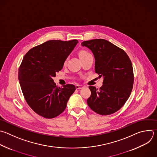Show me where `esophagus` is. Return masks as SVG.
<instances>
[{"label":"esophagus","instance_id":"34e87169","mask_svg":"<svg viewBox=\"0 0 157 157\" xmlns=\"http://www.w3.org/2000/svg\"><path fill=\"white\" fill-rule=\"evenodd\" d=\"M84 87L82 85H76V89H81Z\"/></svg>","mask_w":157,"mask_h":157}]
</instances>
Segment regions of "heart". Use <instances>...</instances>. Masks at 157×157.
Returning a JSON list of instances; mask_svg holds the SVG:
<instances>
[{"label": "heart", "instance_id": "obj_1", "mask_svg": "<svg viewBox=\"0 0 157 157\" xmlns=\"http://www.w3.org/2000/svg\"><path fill=\"white\" fill-rule=\"evenodd\" d=\"M90 53L89 52H88L86 50H81L79 51V56L80 57V59H82V58H84V57H87L89 56H90ZM66 62V61H65Z\"/></svg>", "mask_w": 157, "mask_h": 157}]
</instances>
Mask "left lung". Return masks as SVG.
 <instances>
[{"mask_svg": "<svg viewBox=\"0 0 157 157\" xmlns=\"http://www.w3.org/2000/svg\"><path fill=\"white\" fill-rule=\"evenodd\" d=\"M93 52L95 71L103 77L99 89L89 86L91 95L87 98L89 107L101 115L118 111L130 96L134 84L131 61L122 48L103 39H92L81 43Z\"/></svg>", "mask_w": 157, "mask_h": 157, "instance_id": "left-lung-1", "label": "left lung"}]
</instances>
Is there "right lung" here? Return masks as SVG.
<instances>
[{"mask_svg":"<svg viewBox=\"0 0 157 157\" xmlns=\"http://www.w3.org/2000/svg\"><path fill=\"white\" fill-rule=\"evenodd\" d=\"M78 42L76 39L48 40L33 47L24 56L18 79L27 103L37 115L54 118L66 109L76 87L70 84L58 87L53 78L62 69Z\"/></svg>","mask_w":157,"mask_h":157,"instance_id":"add662e5","label":"right lung"}]
</instances>
